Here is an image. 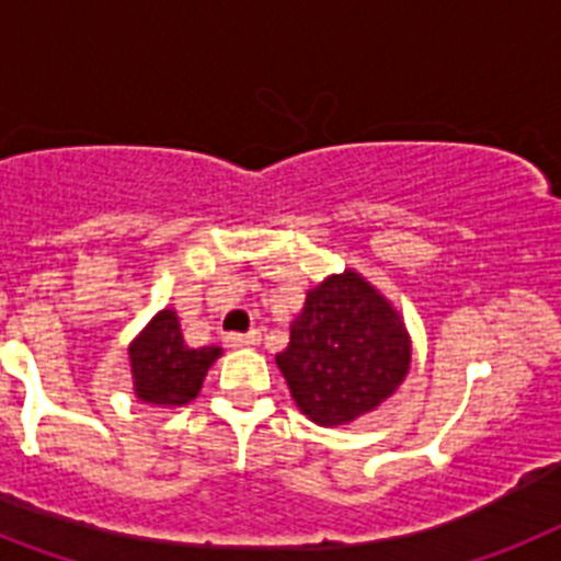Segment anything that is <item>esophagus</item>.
Wrapping results in <instances>:
<instances>
[{
	"label": "esophagus",
	"mask_w": 561,
	"mask_h": 561,
	"mask_svg": "<svg viewBox=\"0 0 561 561\" xmlns=\"http://www.w3.org/2000/svg\"><path fill=\"white\" fill-rule=\"evenodd\" d=\"M262 342V333L251 331V333H228L225 336V345L228 347H256Z\"/></svg>",
	"instance_id": "1"
}]
</instances>
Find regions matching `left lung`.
I'll list each match as a JSON object with an SVG mask.
<instances>
[{"label":"left lung","instance_id":"obj_1","mask_svg":"<svg viewBox=\"0 0 561 561\" xmlns=\"http://www.w3.org/2000/svg\"><path fill=\"white\" fill-rule=\"evenodd\" d=\"M404 317L359 271L331 273L308 290L276 356L296 408L322 427L347 425L397 393L411 370Z\"/></svg>","mask_w":561,"mask_h":561}]
</instances>
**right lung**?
Returning a JSON list of instances; mask_svg holds the SVG:
<instances>
[{
	"label": "right lung",
	"mask_w": 561,
	"mask_h": 561,
	"mask_svg": "<svg viewBox=\"0 0 561 561\" xmlns=\"http://www.w3.org/2000/svg\"><path fill=\"white\" fill-rule=\"evenodd\" d=\"M219 356V345L187 347L176 310L162 308L128 345L136 399L159 408H182L193 402Z\"/></svg>",
	"instance_id": "1"
}]
</instances>
